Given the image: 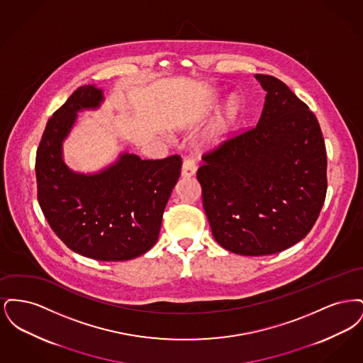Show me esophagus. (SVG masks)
Returning a JSON list of instances; mask_svg holds the SVG:
<instances>
[{"instance_id":"obj_1","label":"esophagus","mask_w":363,"mask_h":363,"mask_svg":"<svg viewBox=\"0 0 363 363\" xmlns=\"http://www.w3.org/2000/svg\"><path fill=\"white\" fill-rule=\"evenodd\" d=\"M196 173V163L193 159L185 157L184 163H182V177H191L193 174Z\"/></svg>"}]
</instances>
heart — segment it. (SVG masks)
<instances>
[{
  "label": "heart",
  "mask_w": 363,
  "mask_h": 363,
  "mask_svg": "<svg viewBox=\"0 0 363 363\" xmlns=\"http://www.w3.org/2000/svg\"><path fill=\"white\" fill-rule=\"evenodd\" d=\"M238 111H240V104L237 101H231L228 106H227V111H225V120H222V122H219L218 123V126L213 129V138H219V136H223L225 132H227V129H228V126H230V123L235 120V117L238 116Z\"/></svg>",
  "instance_id": "obj_1"
}]
</instances>
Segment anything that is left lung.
<instances>
[{
  "instance_id": "left-lung-1",
  "label": "left lung",
  "mask_w": 363,
  "mask_h": 363,
  "mask_svg": "<svg viewBox=\"0 0 363 363\" xmlns=\"http://www.w3.org/2000/svg\"><path fill=\"white\" fill-rule=\"evenodd\" d=\"M256 126L203 154L197 170L212 235L242 256L281 252L308 235L327 196V151L315 116L281 80Z\"/></svg>"
}]
</instances>
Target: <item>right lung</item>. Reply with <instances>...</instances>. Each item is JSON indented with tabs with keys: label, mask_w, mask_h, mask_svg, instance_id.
Masks as SVG:
<instances>
[{
	"label": "right lung",
	"mask_w": 363,
	"mask_h": 363,
	"mask_svg": "<svg viewBox=\"0 0 363 363\" xmlns=\"http://www.w3.org/2000/svg\"><path fill=\"white\" fill-rule=\"evenodd\" d=\"M102 101L99 88L79 86L48 121L35 159L38 201L70 250L89 259L125 261L144 255L157 241L182 159L143 160L123 154L101 173H73L61 156L62 140L77 111L96 108Z\"/></svg>",
	"instance_id": "add662e5"
}]
</instances>
